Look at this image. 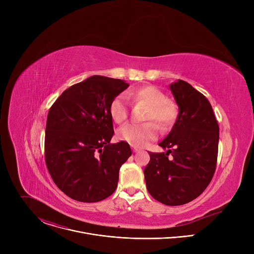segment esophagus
Wrapping results in <instances>:
<instances>
[{"label":"esophagus","instance_id":"34e87169","mask_svg":"<svg viewBox=\"0 0 254 254\" xmlns=\"http://www.w3.org/2000/svg\"><path fill=\"white\" fill-rule=\"evenodd\" d=\"M132 151H133V153H137V152H139V150H138V149H136L135 147H132Z\"/></svg>","mask_w":254,"mask_h":254}]
</instances>
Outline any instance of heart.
Wrapping results in <instances>:
<instances>
[{
    "label": "heart",
    "mask_w": 254,
    "mask_h": 254,
    "mask_svg": "<svg viewBox=\"0 0 254 254\" xmlns=\"http://www.w3.org/2000/svg\"><path fill=\"white\" fill-rule=\"evenodd\" d=\"M126 95L137 103L148 106L144 121H152L142 125L129 124L120 128L118 137L133 147H143L154 140L158 134L157 126L161 129L170 127L177 117V105L167 99L165 93L154 85H142L127 91ZM110 114L117 124H123L128 117V103L124 94L116 96L110 105Z\"/></svg>",
    "instance_id": "1"
}]
</instances>
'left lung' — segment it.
<instances>
[{"mask_svg": "<svg viewBox=\"0 0 254 254\" xmlns=\"http://www.w3.org/2000/svg\"><path fill=\"white\" fill-rule=\"evenodd\" d=\"M179 106L177 121L144 168L149 193L168 206L189 203L210 184L218 156L219 126L209 100L188 82L170 85ZM172 157L168 158V155Z\"/></svg>", "mask_w": 254, "mask_h": 254, "instance_id": "left-lung-1", "label": "left lung"}]
</instances>
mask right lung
<instances>
[{
  "mask_svg": "<svg viewBox=\"0 0 254 254\" xmlns=\"http://www.w3.org/2000/svg\"><path fill=\"white\" fill-rule=\"evenodd\" d=\"M122 79L93 75L70 86L50 107L45 162L56 186L71 199L93 203L117 189L122 165L130 157L115 133L110 105L128 87Z\"/></svg>",
  "mask_w": 254,
  "mask_h": 254,
  "instance_id": "obj_1",
  "label": "right lung"
}]
</instances>
